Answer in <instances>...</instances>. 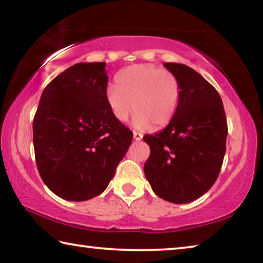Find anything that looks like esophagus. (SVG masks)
I'll use <instances>...</instances> for the list:
<instances>
[{"label":"esophagus","instance_id":"esophagus-1","mask_svg":"<svg viewBox=\"0 0 263 263\" xmlns=\"http://www.w3.org/2000/svg\"><path fill=\"white\" fill-rule=\"evenodd\" d=\"M133 138H135V140L139 141V140L142 139V135L139 132H133Z\"/></svg>","mask_w":263,"mask_h":263}]
</instances>
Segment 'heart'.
Listing matches in <instances>:
<instances>
[{"mask_svg":"<svg viewBox=\"0 0 263 263\" xmlns=\"http://www.w3.org/2000/svg\"><path fill=\"white\" fill-rule=\"evenodd\" d=\"M105 101L116 121L126 122L135 109L133 126L138 130L161 127L176 112L180 83L174 74L154 65H133L117 74Z\"/></svg>","mask_w":263,"mask_h":263,"instance_id":"1","label":"heart"}]
</instances>
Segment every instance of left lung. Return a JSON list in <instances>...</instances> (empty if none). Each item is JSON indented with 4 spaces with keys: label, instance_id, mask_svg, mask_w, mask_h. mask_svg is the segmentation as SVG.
<instances>
[{
    "label": "left lung",
    "instance_id": "1",
    "mask_svg": "<svg viewBox=\"0 0 263 263\" xmlns=\"http://www.w3.org/2000/svg\"><path fill=\"white\" fill-rule=\"evenodd\" d=\"M180 83V101L166 128L142 137L151 154L145 176L155 195L184 204L201 197L219 175L228 123L219 94L193 68L164 62Z\"/></svg>",
    "mask_w": 263,
    "mask_h": 263
}]
</instances>
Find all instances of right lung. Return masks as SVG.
<instances>
[{
	"instance_id": "add662e5",
	"label": "right lung",
	"mask_w": 263,
	"mask_h": 263,
	"mask_svg": "<svg viewBox=\"0 0 263 263\" xmlns=\"http://www.w3.org/2000/svg\"><path fill=\"white\" fill-rule=\"evenodd\" d=\"M105 62H80L44 89L33 119L41 177L66 201L103 193L126 154L133 133L106 105Z\"/></svg>"
}]
</instances>
